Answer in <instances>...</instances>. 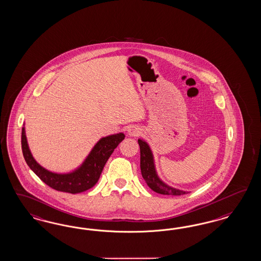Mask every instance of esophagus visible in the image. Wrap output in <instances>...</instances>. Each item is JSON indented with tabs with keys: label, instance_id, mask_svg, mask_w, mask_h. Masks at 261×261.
Listing matches in <instances>:
<instances>
[{
	"label": "esophagus",
	"instance_id": "1",
	"mask_svg": "<svg viewBox=\"0 0 261 261\" xmlns=\"http://www.w3.org/2000/svg\"><path fill=\"white\" fill-rule=\"evenodd\" d=\"M142 133V129L139 126H132L128 129V134L132 137L139 136Z\"/></svg>",
	"mask_w": 261,
	"mask_h": 261
}]
</instances>
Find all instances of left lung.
Segmentation results:
<instances>
[{
    "label": "left lung",
    "mask_w": 261,
    "mask_h": 261,
    "mask_svg": "<svg viewBox=\"0 0 261 261\" xmlns=\"http://www.w3.org/2000/svg\"><path fill=\"white\" fill-rule=\"evenodd\" d=\"M138 143L141 150V172L144 181L150 189L161 195H171V196H181L187 192L175 189L165 184L157 175L155 170L153 154L149 145L146 142L139 139Z\"/></svg>",
    "instance_id": "8db88e82"
}]
</instances>
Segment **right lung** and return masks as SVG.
<instances>
[{
	"mask_svg": "<svg viewBox=\"0 0 261 261\" xmlns=\"http://www.w3.org/2000/svg\"><path fill=\"white\" fill-rule=\"evenodd\" d=\"M124 138L123 133H118L100 139L81 167L69 173H55L47 171L36 162L28 145L25 127L22 128L21 144L28 166L45 184L57 191L78 194L90 189L96 184L110 156Z\"/></svg>",
	"mask_w": 261,
	"mask_h": 261,
	"instance_id": "right-lung-1",
	"label": "right lung"
}]
</instances>
